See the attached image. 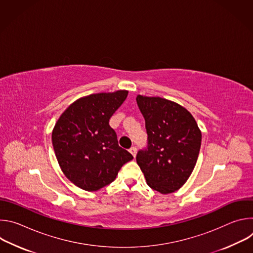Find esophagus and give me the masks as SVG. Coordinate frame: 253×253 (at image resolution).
<instances>
[{
	"mask_svg": "<svg viewBox=\"0 0 253 253\" xmlns=\"http://www.w3.org/2000/svg\"><path fill=\"white\" fill-rule=\"evenodd\" d=\"M129 152H130L134 157H136V154H137V148H136V147H134V146H132V147L129 149Z\"/></svg>",
	"mask_w": 253,
	"mask_h": 253,
	"instance_id": "obj_1",
	"label": "esophagus"
}]
</instances>
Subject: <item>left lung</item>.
I'll list each match as a JSON object with an SVG mask.
<instances>
[{
    "mask_svg": "<svg viewBox=\"0 0 253 253\" xmlns=\"http://www.w3.org/2000/svg\"><path fill=\"white\" fill-rule=\"evenodd\" d=\"M145 119L148 148L136 160L149 187L162 194L181 188L191 175L201 146V131L191 113L161 97H136Z\"/></svg>",
    "mask_w": 253,
    "mask_h": 253,
    "instance_id": "obj_1",
    "label": "left lung"
}]
</instances>
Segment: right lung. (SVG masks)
<instances>
[{"label": "right lung", "mask_w": 253, "mask_h": 253, "mask_svg": "<svg viewBox=\"0 0 253 253\" xmlns=\"http://www.w3.org/2000/svg\"><path fill=\"white\" fill-rule=\"evenodd\" d=\"M127 90L97 93L72 103L59 117L52 143L61 170L86 191L113 182L133 156L118 145L109 120L127 98Z\"/></svg>", "instance_id": "right-lung-1"}]
</instances>
